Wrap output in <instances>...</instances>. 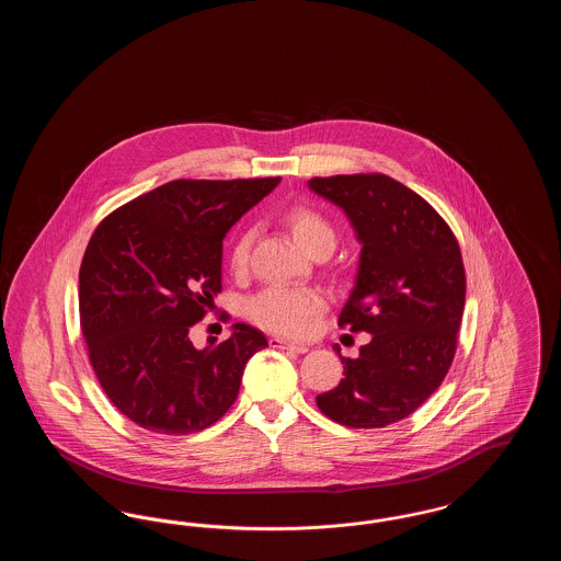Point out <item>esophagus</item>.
Masks as SVG:
<instances>
[{
  "instance_id": "1",
  "label": "esophagus",
  "mask_w": 561,
  "mask_h": 561,
  "mask_svg": "<svg viewBox=\"0 0 561 561\" xmlns=\"http://www.w3.org/2000/svg\"><path fill=\"white\" fill-rule=\"evenodd\" d=\"M268 345L273 348H286V351H294V353H307V351H309L307 345L286 341V339H282V336H271V339H268Z\"/></svg>"
}]
</instances>
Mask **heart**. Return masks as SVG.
<instances>
[{"label":"heart","mask_w":561,"mask_h":561,"mask_svg":"<svg viewBox=\"0 0 561 561\" xmlns=\"http://www.w3.org/2000/svg\"><path fill=\"white\" fill-rule=\"evenodd\" d=\"M296 243L309 254H318L320 250H334L336 245V229L332 222L311 206H293L284 216ZM252 248V233L243 231L231 248V268L243 271L248 267ZM323 309V296L311 288H267L256 294L248 302V318L263 325L265 330L286 334V336H302L311 320Z\"/></svg>","instance_id":"1"}]
</instances>
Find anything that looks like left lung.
Here are the masks:
<instances>
[{
	"mask_svg": "<svg viewBox=\"0 0 561 561\" xmlns=\"http://www.w3.org/2000/svg\"><path fill=\"white\" fill-rule=\"evenodd\" d=\"M309 188L347 214L362 243L355 286L339 325L368 332L345 378L316 398L353 428L398 423L423 405L453 366L465 309L458 241L427 202L385 174L311 179Z\"/></svg>",
	"mask_w": 561,
	"mask_h": 561,
	"instance_id": "1",
	"label": "left lung"
}]
</instances>
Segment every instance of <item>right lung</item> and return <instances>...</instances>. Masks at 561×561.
<instances>
[{
  "label": "right lung",
  "mask_w": 561,
  "mask_h": 561,
  "mask_svg": "<svg viewBox=\"0 0 561 561\" xmlns=\"http://www.w3.org/2000/svg\"><path fill=\"white\" fill-rule=\"evenodd\" d=\"M275 179L172 181L108 214L80 267L81 332L111 403L138 427L187 435L238 398L261 330L233 323L195 348L188 330L222 290V240Z\"/></svg>",
  "instance_id": "add662e5"
}]
</instances>
